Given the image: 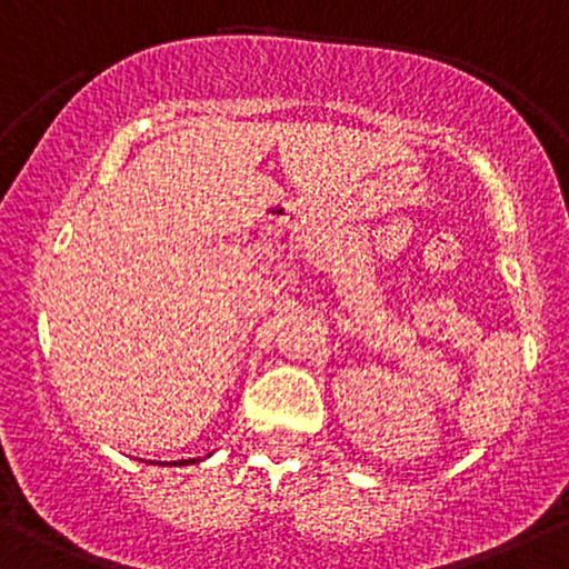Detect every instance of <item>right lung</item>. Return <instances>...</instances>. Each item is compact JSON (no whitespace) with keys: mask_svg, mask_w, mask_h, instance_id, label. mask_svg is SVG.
Returning a JSON list of instances; mask_svg holds the SVG:
<instances>
[{"mask_svg":"<svg viewBox=\"0 0 569 569\" xmlns=\"http://www.w3.org/2000/svg\"><path fill=\"white\" fill-rule=\"evenodd\" d=\"M184 463H196V458H190V461H180V463L174 461V467H184Z\"/></svg>","mask_w":569,"mask_h":569,"instance_id":"add662e5","label":"right lung"}]
</instances>
